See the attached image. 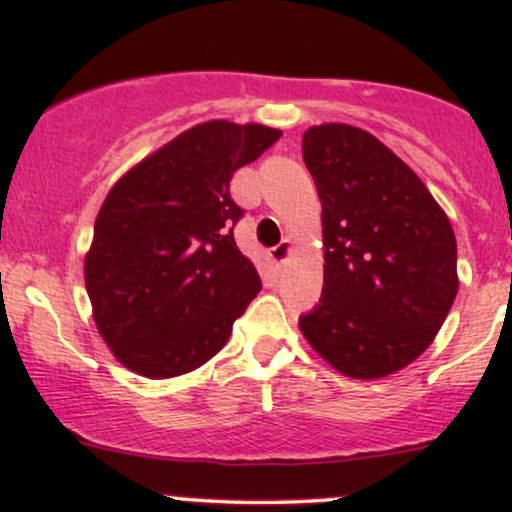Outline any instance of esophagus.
<instances>
[{
    "mask_svg": "<svg viewBox=\"0 0 512 512\" xmlns=\"http://www.w3.org/2000/svg\"><path fill=\"white\" fill-rule=\"evenodd\" d=\"M291 252H293V243H291L289 238H286V240H281V243L276 245V248L269 250V255H272V260L276 264H286V262H289Z\"/></svg>",
    "mask_w": 512,
    "mask_h": 512,
    "instance_id": "1",
    "label": "esophagus"
}]
</instances>
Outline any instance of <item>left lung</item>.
Instances as JSON below:
<instances>
[{
  "mask_svg": "<svg viewBox=\"0 0 512 512\" xmlns=\"http://www.w3.org/2000/svg\"><path fill=\"white\" fill-rule=\"evenodd\" d=\"M303 161L322 204L325 286L298 327L342 375L385 378L424 354L455 301L450 219L419 175L366 129H305Z\"/></svg>",
  "mask_w": 512,
  "mask_h": 512,
  "instance_id": "obj_1",
  "label": "left lung"
}]
</instances>
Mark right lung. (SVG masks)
<instances>
[{
    "instance_id": "1",
    "label": "right lung",
    "mask_w": 512,
    "mask_h": 512,
    "mask_svg": "<svg viewBox=\"0 0 512 512\" xmlns=\"http://www.w3.org/2000/svg\"><path fill=\"white\" fill-rule=\"evenodd\" d=\"M279 137L257 122H202L110 187L84 281L103 342L132 373L166 380L204 366L260 293L233 238L243 209L228 185Z\"/></svg>"
}]
</instances>
